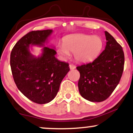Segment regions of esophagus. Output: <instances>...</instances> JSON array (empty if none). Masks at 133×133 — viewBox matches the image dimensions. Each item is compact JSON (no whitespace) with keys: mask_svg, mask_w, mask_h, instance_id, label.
I'll return each instance as SVG.
<instances>
[{"mask_svg":"<svg viewBox=\"0 0 133 133\" xmlns=\"http://www.w3.org/2000/svg\"><path fill=\"white\" fill-rule=\"evenodd\" d=\"M69 67H70V69H71V70H74V69L76 68V66H75V65L70 64H69Z\"/></svg>","mask_w":133,"mask_h":133,"instance_id":"34e87169","label":"esophagus"}]
</instances>
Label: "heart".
I'll list each match as a JSON object with an SVG mask.
<instances>
[{"label": "heart", "mask_w": 133, "mask_h": 133, "mask_svg": "<svg viewBox=\"0 0 133 133\" xmlns=\"http://www.w3.org/2000/svg\"><path fill=\"white\" fill-rule=\"evenodd\" d=\"M104 43L98 35L76 34L68 35L57 46V52L63 58L70 57V52L74 53L75 59L81 63L94 61L99 55L103 48Z\"/></svg>", "instance_id": "b5f03b06"}]
</instances>
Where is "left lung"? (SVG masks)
Instances as JSON below:
<instances>
[{"mask_svg": "<svg viewBox=\"0 0 133 133\" xmlns=\"http://www.w3.org/2000/svg\"><path fill=\"white\" fill-rule=\"evenodd\" d=\"M105 48L93 62L76 67L80 73L78 89L82 97L89 101L107 99L118 85L124 67L122 48L105 31Z\"/></svg>", "mask_w": 133, "mask_h": 133, "instance_id": "8db88e82", "label": "left lung"}]
</instances>
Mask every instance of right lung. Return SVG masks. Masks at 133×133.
Segmentation results:
<instances>
[{"mask_svg":"<svg viewBox=\"0 0 133 133\" xmlns=\"http://www.w3.org/2000/svg\"><path fill=\"white\" fill-rule=\"evenodd\" d=\"M52 29L31 31L17 42L12 49L10 65L18 89L29 100L39 104L54 99L63 78L69 72V64L55 57L57 52L45 46ZM43 47L42 54L35 57L30 46Z\"/></svg>","mask_w":133,"mask_h":133,"instance_id":"add662e5","label":"right lung"}]
</instances>
